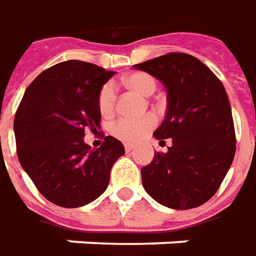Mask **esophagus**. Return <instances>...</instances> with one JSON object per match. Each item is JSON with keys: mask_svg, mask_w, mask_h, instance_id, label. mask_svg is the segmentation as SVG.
<instances>
[{"mask_svg": "<svg viewBox=\"0 0 256 256\" xmlns=\"http://www.w3.org/2000/svg\"><path fill=\"white\" fill-rule=\"evenodd\" d=\"M133 148H134V146L133 144H124V150H126V152H132Z\"/></svg>", "mask_w": 256, "mask_h": 256, "instance_id": "1", "label": "esophagus"}]
</instances>
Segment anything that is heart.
<instances>
[{"label": "heart", "mask_w": 256, "mask_h": 256, "mask_svg": "<svg viewBox=\"0 0 256 256\" xmlns=\"http://www.w3.org/2000/svg\"><path fill=\"white\" fill-rule=\"evenodd\" d=\"M124 86L140 93L143 96H150L157 88L154 76L146 72H133L122 79ZM98 108L102 116L109 118L116 109V89L112 82L104 84L98 93ZM156 126L154 116L146 114L137 119H119L110 126V133L116 138L124 143H134L146 136Z\"/></svg>", "instance_id": "b5f03b06"}]
</instances>
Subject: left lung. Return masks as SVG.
I'll use <instances>...</instances> for the list:
<instances>
[{
    "label": "left lung",
    "mask_w": 256,
    "mask_h": 256,
    "mask_svg": "<svg viewBox=\"0 0 256 256\" xmlns=\"http://www.w3.org/2000/svg\"><path fill=\"white\" fill-rule=\"evenodd\" d=\"M134 68L166 86L167 116L154 137L172 142L167 153H156L154 160L142 168L143 187L166 207H200L218 191L236 148L224 86L207 65L182 52H170Z\"/></svg>",
    "instance_id": "obj_1"
}]
</instances>
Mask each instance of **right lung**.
Instances as JSON below:
<instances>
[{
	"label": "right lung",
	"instance_id": "add662e5",
	"mask_svg": "<svg viewBox=\"0 0 256 256\" xmlns=\"http://www.w3.org/2000/svg\"><path fill=\"white\" fill-rule=\"evenodd\" d=\"M114 72L84 60L45 69L24 93L14 119L16 154L45 198L76 208L106 190L114 162L124 154L118 138L104 137L96 150L84 130L100 128L98 93Z\"/></svg>",
	"mask_w": 256,
	"mask_h": 256
}]
</instances>
